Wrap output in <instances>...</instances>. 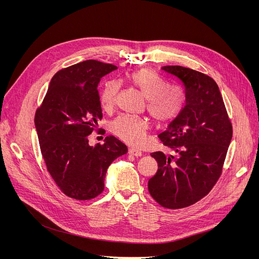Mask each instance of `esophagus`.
I'll return each instance as SVG.
<instances>
[{"label": "esophagus", "instance_id": "obj_1", "mask_svg": "<svg viewBox=\"0 0 259 259\" xmlns=\"http://www.w3.org/2000/svg\"><path fill=\"white\" fill-rule=\"evenodd\" d=\"M129 154H131V155H133V156H137V157H139V156H142V152L141 151H139V150H137V149H134V148H131V149H129Z\"/></svg>", "mask_w": 259, "mask_h": 259}]
</instances>
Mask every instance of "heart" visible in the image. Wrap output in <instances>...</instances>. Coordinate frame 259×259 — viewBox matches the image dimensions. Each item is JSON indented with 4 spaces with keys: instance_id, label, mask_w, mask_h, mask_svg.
<instances>
[{
    "instance_id": "heart-1",
    "label": "heart",
    "mask_w": 259,
    "mask_h": 259,
    "mask_svg": "<svg viewBox=\"0 0 259 259\" xmlns=\"http://www.w3.org/2000/svg\"><path fill=\"white\" fill-rule=\"evenodd\" d=\"M132 83L148 100V111L159 126H167L181 114L184 100L175 91L167 90V84L155 72L147 68L135 71ZM120 85L115 80H109L100 94L102 107L107 111L114 108ZM112 132L118 139L132 146H141L147 135L149 122L145 118L131 115H120L113 120Z\"/></svg>"
}]
</instances>
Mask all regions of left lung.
Here are the masks:
<instances>
[{
  "label": "left lung",
  "mask_w": 259,
  "mask_h": 259,
  "mask_svg": "<svg viewBox=\"0 0 259 259\" xmlns=\"http://www.w3.org/2000/svg\"><path fill=\"white\" fill-rule=\"evenodd\" d=\"M161 70L182 88L185 105L158 135L178 155L151 153L158 169L148 190L160 206L181 209L206 196L219 181L233 131L212 77L182 66H164Z\"/></svg>",
  "instance_id": "obj_1"
}]
</instances>
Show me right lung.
Instances as JSON below:
<instances>
[{"instance_id": "obj_1", "label": "right lung", "mask_w": 259, "mask_h": 259, "mask_svg": "<svg viewBox=\"0 0 259 259\" xmlns=\"http://www.w3.org/2000/svg\"><path fill=\"white\" fill-rule=\"evenodd\" d=\"M117 69L111 64L87 60L58 71L37 108L34 125L48 172L61 191L77 200L100 195L108 167L128 148L113 135L90 146L88 135L102 119L98 86Z\"/></svg>"}]
</instances>
